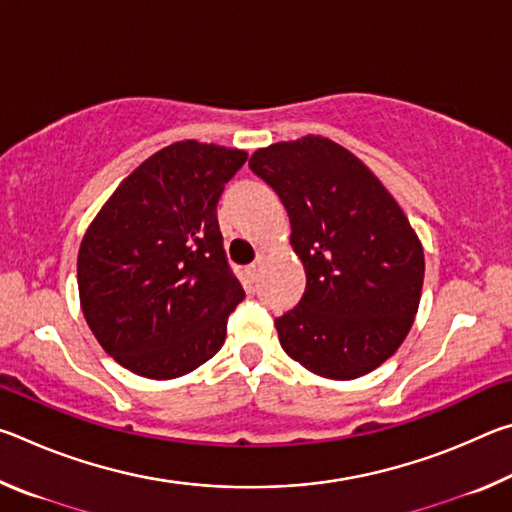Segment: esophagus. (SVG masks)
Segmentation results:
<instances>
[{"instance_id": "esophagus-1", "label": "esophagus", "mask_w": 512, "mask_h": 512, "mask_svg": "<svg viewBox=\"0 0 512 512\" xmlns=\"http://www.w3.org/2000/svg\"><path fill=\"white\" fill-rule=\"evenodd\" d=\"M259 268H262V257H257L255 262L248 266V275H250V280H255V277L259 275Z\"/></svg>"}]
</instances>
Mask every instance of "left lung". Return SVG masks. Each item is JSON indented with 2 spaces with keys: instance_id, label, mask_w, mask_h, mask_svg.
<instances>
[{
  "instance_id": "8db88e82",
  "label": "left lung",
  "mask_w": 512,
  "mask_h": 512,
  "mask_svg": "<svg viewBox=\"0 0 512 512\" xmlns=\"http://www.w3.org/2000/svg\"><path fill=\"white\" fill-rule=\"evenodd\" d=\"M248 167L280 196L305 296L275 318L284 352L327 379L381 366L413 325L424 253L400 205L359 158L307 135L255 151Z\"/></svg>"
}]
</instances>
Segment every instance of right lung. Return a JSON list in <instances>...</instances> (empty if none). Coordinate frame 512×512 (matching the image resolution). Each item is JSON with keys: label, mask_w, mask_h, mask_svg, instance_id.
Returning a JSON list of instances; mask_svg holds the SVG:
<instances>
[{"label": "right lung", "mask_w": 512, "mask_h": 512, "mask_svg": "<svg viewBox=\"0 0 512 512\" xmlns=\"http://www.w3.org/2000/svg\"><path fill=\"white\" fill-rule=\"evenodd\" d=\"M246 158L216 144H171L117 187L85 232L83 316L101 348L135 375H187L221 350L246 293L216 205Z\"/></svg>", "instance_id": "right-lung-1"}]
</instances>
